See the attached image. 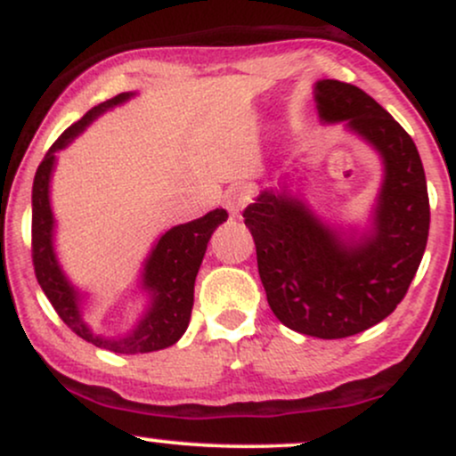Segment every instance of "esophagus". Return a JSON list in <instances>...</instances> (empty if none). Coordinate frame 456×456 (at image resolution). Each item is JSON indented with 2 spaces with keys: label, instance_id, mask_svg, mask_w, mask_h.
<instances>
[{
  "label": "esophagus",
  "instance_id": "esophagus-1",
  "mask_svg": "<svg viewBox=\"0 0 456 456\" xmlns=\"http://www.w3.org/2000/svg\"><path fill=\"white\" fill-rule=\"evenodd\" d=\"M250 199H253V192H250L248 186H233L224 192L223 203H224V208L232 212V216H238V214L242 212L246 206H248Z\"/></svg>",
  "mask_w": 456,
  "mask_h": 456
}]
</instances>
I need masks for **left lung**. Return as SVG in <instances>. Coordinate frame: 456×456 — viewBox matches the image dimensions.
I'll use <instances>...</instances> for the list:
<instances>
[{
    "label": "left lung",
    "instance_id": "left-lung-1",
    "mask_svg": "<svg viewBox=\"0 0 456 456\" xmlns=\"http://www.w3.org/2000/svg\"><path fill=\"white\" fill-rule=\"evenodd\" d=\"M315 101L322 119L347 122L384 156L373 232L349 242L305 203L272 191L242 216L279 322L308 337L345 338L379 323L405 297L425 255L431 212L416 143L379 102L334 78L317 83Z\"/></svg>",
    "mask_w": 456,
    "mask_h": 456
}]
</instances>
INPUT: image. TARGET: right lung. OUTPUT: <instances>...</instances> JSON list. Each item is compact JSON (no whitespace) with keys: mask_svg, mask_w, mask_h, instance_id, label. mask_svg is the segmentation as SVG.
I'll return each mask as SVG.
<instances>
[{"mask_svg":"<svg viewBox=\"0 0 456 456\" xmlns=\"http://www.w3.org/2000/svg\"><path fill=\"white\" fill-rule=\"evenodd\" d=\"M130 94H119L111 101L98 104L83 115L78 122L66 128L57 141L46 151L43 162L36 169L34 188H31V261H34L36 279L43 287L45 296L53 305L55 313L61 317L77 337L83 341L104 347L115 354H148L169 347L180 341L191 322L192 302H195V279L208 242H210L214 229L229 218L224 210H214L197 221L177 224L169 229L151 250L148 264H145V287L151 291V306L148 315L128 337H96L86 326L78 313V300L75 289L68 285L66 276L61 274L53 253V214L49 206V177L53 169L55 151L66 148L72 139L81 133L87 124L113 104L124 102Z\"/></svg>","mask_w":456,"mask_h":456,"instance_id":"add662e5","label":"right lung"}]
</instances>
